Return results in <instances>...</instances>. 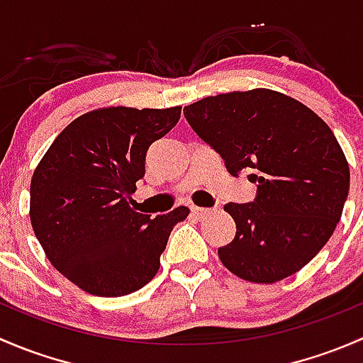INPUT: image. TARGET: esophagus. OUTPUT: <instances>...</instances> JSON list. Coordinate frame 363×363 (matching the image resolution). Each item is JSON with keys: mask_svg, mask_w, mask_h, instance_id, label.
<instances>
[{"mask_svg": "<svg viewBox=\"0 0 363 363\" xmlns=\"http://www.w3.org/2000/svg\"><path fill=\"white\" fill-rule=\"evenodd\" d=\"M208 212H211V211H208V208L196 207V205H193V207H191V214L195 216V218H199V219H200V218H203V216H207Z\"/></svg>", "mask_w": 363, "mask_h": 363, "instance_id": "esophagus-1", "label": "esophagus"}]
</instances>
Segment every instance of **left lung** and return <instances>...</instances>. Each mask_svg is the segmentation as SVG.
I'll return each mask as SVG.
<instances>
[{
    "mask_svg": "<svg viewBox=\"0 0 363 363\" xmlns=\"http://www.w3.org/2000/svg\"><path fill=\"white\" fill-rule=\"evenodd\" d=\"M196 135L232 175L258 184L250 203H226L235 237L223 265L251 283L291 276L323 250L350 191V167L321 117L269 89L233 91L184 107Z\"/></svg>",
    "mask_w": 363,
    "mask_h": 363,
    "instance_id": "obj_1",
    "label": "left lung"
}]
</instances>
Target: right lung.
I'll return each instance as SVG.
<instances>
[{
	"label": "right lung",
	"instance_id": "1",
	"mask_svg": "<svg viewBox=\"0 0 363 363\" xmlns=\"http://www.w3.org/2000/svg\"><path fill=\"white\" fill-rule=\"evenodd\" d=\"M181 107H108L69 123L31 179V225L54 267L84 291L123 296L156 276L170 232L189 214L177 207L151 218L130 207L152 142Z\"/></svg>",
	"mask_w": 363,
	"mask_h": 363
}]
</instances>
